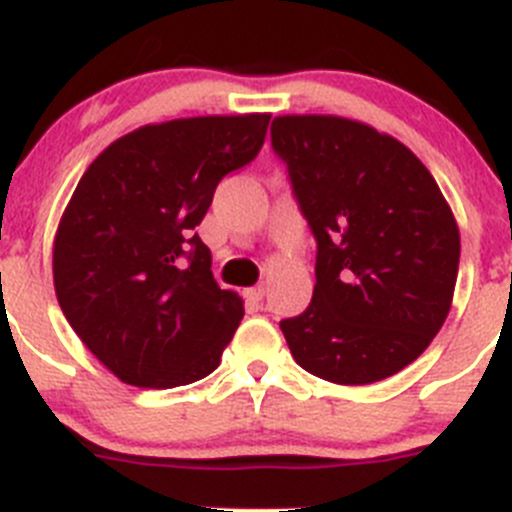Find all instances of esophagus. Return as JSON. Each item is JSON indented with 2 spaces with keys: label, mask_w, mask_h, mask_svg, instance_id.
Wrapping results in <instances>:
<instances>
[{
  "label": "esophagus",
  "mask_w": 512,
  "mask_h": 512,
  "mask_svg": "<svg viewBox=\"0 0 512 512\" xmlns=\"http://www.w3.org/2000/svg\"><path fill=\"white\" fill-rule=\"evenodd\" d=\"M247 300H252V303H262V298H265V288L262 285H257V288H250L247 290Z\"/></svg>",
  "instance_id": "obj_1"
}]
</instances>
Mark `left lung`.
<instances>
[{"label": "left lung", "mask_w": 512, "mask_h": 512, "mask_svg": "<svg viewBox=\"0 0 512 512\" xmlns=\"http://www.w3.org/2000/svg\"><path fill=\"white\" fill-rule=\"evenodd\" d=\"M272 151L315 237L308 308L280 321L308 374L361 386L424 353L455 295L460 229L427 166L338 116H278Z\"/></svg>", "instance_id": "obj_1"}]
</instances>
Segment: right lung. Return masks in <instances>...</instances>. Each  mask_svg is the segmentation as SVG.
I'll return each mask as SVG.
<instances>
[{
    "instance_id": "right-lung-1",
    "label": "right lung",
    "mask_w": 512,
    "mask_h": 512,
    "mask_svg": "<svg viewBox=\"0 0 512 512\" xmlns=\"http://www.w3.org/2000/svg\"><path fill=\"white\" fill-rule=\"evenodd\" d=\"M270 113L154 123L113 141L65 207L52 250L62 313L105 369L174 389L219 366L245 308L194 232L219 181L260 154Z\"/></svg>"
}]
</instances>
